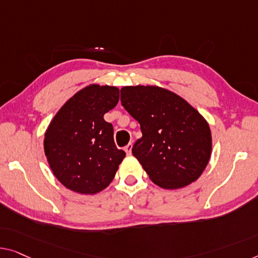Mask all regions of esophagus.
<instances>
[{"label": "esophagus", "mask_w": 258, "mask_h": 258, "mask_svg": "<svg viewBox=\"0 0 258 258\" xmlns=\"http://www.w3.org/2000/svg\"><path fill=\"white\" fill-rule=\"evenodd\" d=\"M132 147H133L132 142H131V144H128L127 146H125L124 151H125L126 154H127V155H131V154H132Z\"/></svg>", "instance_id": "1"}]
</instances>
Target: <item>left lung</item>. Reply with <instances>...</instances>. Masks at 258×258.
Listing matches in <instances>:
<instances>
[{"instance_id":"obj_1","label":"left lung","mask_w":258,"mask_h":258,"mask_svg":"<svg viewBox=\"0 0 258 258\" xmlns=\"http://www.w3.org/2000/svg\"><path fill=\"white\" fill-rule=\"evenodd\" d=\"M125 110L139 121L142 137L132 154L153 183L176 190L197 180L212 153L209 122L183 97L159 86L120 89Z\"/></svg>"}]
</instances>
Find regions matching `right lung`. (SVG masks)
Listing matches in <instances>:
<instances>
[{
  "label": "right lung",
  "instance_id": "right-lung-1",
  "mask_svg": "<svg viewBox=\"0 0 258 258\" xmlns=\"http://www.w3.org/2000/svg\"><path fill=\"white\" fill-rule=\"evenodd\" d=\"M119 101V89L92 83L60 107L44 138V152L56 179L71 191L96 195L110 185L125 157L104 114Z\"/></svg>",
  "mask_w": 258,
  "mask_h": 258
}]
</instances>
